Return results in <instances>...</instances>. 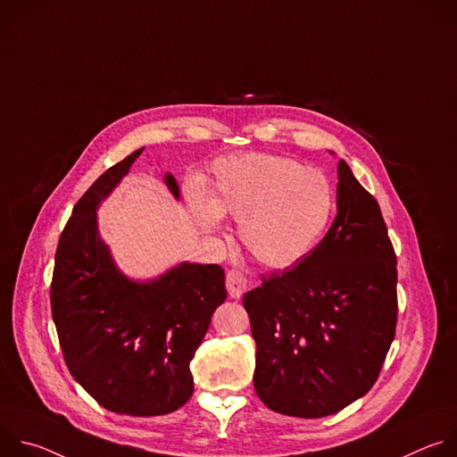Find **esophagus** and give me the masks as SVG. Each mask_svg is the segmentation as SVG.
Instances as JSON below:
<instances>
[{
	"label": "esophagus",
	"mask_w": 457,
	"mask_h": 457,
	"mask_svg": "<svg viewBox=\"0 0 457 457\" xmlns=\"http://www.w3.org/2000/svg\"><path fill=\"white\" fill-rule=\"evenodd\" d=\"M226 287L231 298H240L247 289V278L238 270H229L226 275Z\"/></svg>",
	"instance_id": "esophagus-1"
}]
</instances>
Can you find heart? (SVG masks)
Returning <instances> with one entry per match:
<instances>
[{
  "mask_svg": "<svg viewBox=\"0 0 457 457\" xmlns=\"http://www.w3.org/2000/svg\"><path fill=\"white\" fill-rule=\"evenodd\" d=\"M186 201L206 231H215L220 217L237 219L245 251L271 270L302 262L335 212L328 177L305 170L298 161L270 154L219 159L212 168L208 195L197 184H187Z\"/></svg>",
  "mask_w": 457,
  "mask_h": 457,
  "instance_id": "1",
  "label": "heart"
}]
</instances>
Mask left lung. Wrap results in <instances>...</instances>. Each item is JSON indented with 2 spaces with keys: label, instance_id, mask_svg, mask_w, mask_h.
I'll return each instance as SVG.
<instances>
[{
  "label": "left lung",
  "instance_id": "1",
  "mask_svg": "<svg viewBox=\"0 0 457 457\" xmlns=\"http://www.w3.org/2000/svg\"><path fill=\"white\" fill-rule=\"evenodd\" d=\"M337 208L302 262L244 295L254 390L286 416H331L367 395L396 333V253L376 199L345 161Z\"/></svg>",
  "mask_w": 457,
  "mask_h": 457
}]
</instances>
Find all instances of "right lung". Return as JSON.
<instances>
[{
    "instance_id": "1",
    "label": "right lung",
    "mask_w": 457,
    "mask_h": 457,
    "mask_svg": "<svg viewBox=\"0 0 457 457\" xmlns=\"http://www.w3.org/2000/svg\"><path fill=\"white\" fill-rule=\"evenodd\" d=\"M143 150L108 168L74 206L55 249L50 303L74 379L106 411L148 418L191 398L189 361L228 293L217 264L182 262L148 282L117 270L97 208ZM164 182L179 199L175 177Z\"/></svg>"
}]
</instances>
